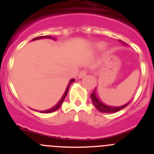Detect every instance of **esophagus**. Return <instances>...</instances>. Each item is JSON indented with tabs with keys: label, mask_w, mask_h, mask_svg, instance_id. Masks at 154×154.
I'll return each instance as SVG.
<instances>
[{
	"label": "esophagus",
	"mask_w": 154,
	"mask_h": 154,
	"mask_svg": "<svg viewBox=\"0 0 154 154\" xmlns=\"http://www.w3.org/2000/svg\"><path fill=\"white\" fill-rule=\"evenodd\" d=\"M86 73H87L86 70H81L80 73H79V79H81V78L85 76V75H86Z\"/></svg>",
	"instance_id": "esophagus-1"
}]
</instances>
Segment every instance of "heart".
Here are the masks:
<instances>
[{
	"label": "heart",
	"instance_id": "heart-1",
	"mask_svg": "<svg viewBox=\"0 0 154 154\" xmlns=\"http://www.w3.org/2000/svg\"><path fill=\"white\" fill-rule=\"evenodd\" d=\"M96 47L98 49H103L106 47V43H104V42H99L96 44Z\"/></svg>",
	"mask_w": 154,
	"mask_h": 154
}]
</instances>
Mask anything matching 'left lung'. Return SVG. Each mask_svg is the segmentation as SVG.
<instances>
[{
  "label": "left lung",
  "instance_id": "8db88e82",
  "mask_svg": "<svg viewBox=\"0 0 154 154\" xmlns=\"http://www.w3.org/2000/svg\"><path fill=\"white\" fill-rule=\"evenodd\" d=\"M120 42H122L121 40H120ZM122 44L123 45H127L126 43H125L124 42H122ZM91 100H92V103H93L94 106H95L96 108H97V109L99 110V112H103V113H115V112H117V111H119V110L123 109V108L125 107V106H127L128 104L131 103V102H129L128 103H127L126 104H125L123 106H108L106 105V104H104L102 102H101L99 99L97 98V94H96L95 93V90L94 91L93 93L91 94Z\"/></svg>",
  "mask_w": 154,
  "mask_h": 154
}]
</instances>
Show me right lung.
Listing matches in <instances>:
<instances>
[{
    "label": "right lung",
    "mask_w": 154,
    "mask_h": 154,
    "mask_svg": "<svg viewBox=\"0 0 154 154\" xmlns=\"http://www.w3.org/2000/svg\"><path fill=\"white\" fill-rule=\"evenodd\" d=\"M44 38H50V39H55V38H53V37H50V36H41V37H36V38H34V39H32V41H33V40H36V39H44ZM74 81H75V79H72L70 81V82L68 83V86H67V88H66V91H65L64 94L63 95L62 98L60 99V100L59 101L58 103H57V104H56V105H55V106H53V107L51 108V109H50L45 110V111H40V112H42V113H50V112H55V111H56V110H57V109H58L60 107V106L62 105V104H63V101H64L65 98H66V95L68 94V89H69V87H70V84H71L72 83H73V82H74Z\"/></svg>",
    "instance_id": "1"
}]
</instances>
